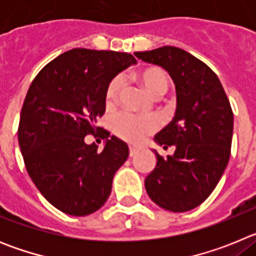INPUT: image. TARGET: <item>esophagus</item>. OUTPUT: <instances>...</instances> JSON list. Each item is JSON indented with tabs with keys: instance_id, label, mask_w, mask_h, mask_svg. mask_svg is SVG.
<instances>
[{
	"instance_id": "1",
	"label": "esophagus",
	"mask_w": 256,
	"mask_h": 256,
	"mask_svg": "<svg viewBox=\"0 0 256 256\" xmlns=\"http://www.w3.org/2000/svg\"><path fill=\"white\" fill-rule=\"evenodd\" d=\"M137 152H138V148H133V146H130V156H134Z\"/></svg>"
}]
</instances>
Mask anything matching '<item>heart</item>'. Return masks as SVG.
<instances>
[{
  "label": "heart",
  "instance_id": "1",
  "mask_svg": "<svg viewBox=\"0 0 256 256\" xmlns=\"http://www.w3.org/2000/svg\"><path fill=\"white\" fill-rule=\"evenodd\" d=\"M137 78L152 97H159L166 92L169 87V79L166 73L160 68L150 66L140 70ZM124 76H118L108 83L105 91V104L108 108L115 105L124 87ZM158 128V122L152 116H137L130 112H118L112 119V130L118 137L130 144H138Z\"/></svg>",
  "mask_w": 256,
  "mask_h": 256
}]
</instances>
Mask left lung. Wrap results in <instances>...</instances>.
I'll use <instances>...</instances> for the list:
<instances>
[{
  "mask_svg": "<svg viewBox=\"0 0 256 256\" xmlns=\"http://www.w3.org/2000/svg\"><path fill=\"white\" fill-rule=\"evenodd\" d=\"M134 56L166 70L177 94L173 119L154 138L176 150L165 159L152 150L156 165L144 180L146 192L162 209L188 212L209 198L224 173L234 112L216 74L184 50L164 46Z\"/></svg>",
  "mask_w": 256,
  "mask_h": 256,
  "instance_id": "left-lung-1",
  "label": "left lung"
}]
</instances>
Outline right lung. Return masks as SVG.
Instances as JSON below:
<instances>
[{
  "instance_id": "right-lung-1",
  "label": "right lung",
  "mask_w": 256,
  "mask_h": 256,
  "mask_svg": "<svg viewBox=\"0 0 256 256\" xmlns=\"http://www.w3.org/2000/svg\"><path fill=\"white\" fill-rule=\"evenodd\" d=\"M137 60L130 54L73 48L40 70L20 114V151L44 198L56 209L84 216L100 209L128 146L96 126L105 112V91L115 76ZM106 136L102 152L85 144L87 134Z\"/></svg>"
}]
</instances>
